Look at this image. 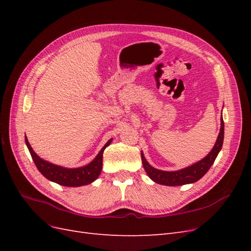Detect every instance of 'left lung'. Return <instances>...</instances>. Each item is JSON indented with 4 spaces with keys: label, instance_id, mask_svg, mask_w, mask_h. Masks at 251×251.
<instances>
[{
    "label": "left lung",
    "instance_id": "obj_1",
    "mask_svg": "<svg viewBox=\"0 0 251 251\" xmlns=\"http://www.w3.org/2000/svg\"><path fill=\"white\" fill-rule=\"evenodd\" d=\"M224 140V121L221 118V127H220V133L218 135L217 141L215 143L214 148L209 151L207 156H205L200 161L196 162L192 165L187 166L182 170L174 171V172H166L157 170L153 168L148 161L143 153L141 151V159L143 169L147 172L148 176L158 184L168 185V186H179L194 183L200 180L205 174L208 172L210 166L214 164L216 158L221 151Z\"/></svg>",
    "mask_w": 251,
    "mask_h": 251
}]
</instances>
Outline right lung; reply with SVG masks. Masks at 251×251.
<instances>
[{
	"instance_id": "1",
	"label": "right lung",
	"mask_w": 251,
	"mask_h": 251,
	"mask_svg": "<svg viewBox=\"0 0 251 251\" xmlns=\"http://www.w3.org/2000/svg\"><path fill=\"white\" fill-rule=\"evenodd\" d=\"M113 139H110L104 144L103 148L100 150L97 156L91 161L89 164L85 166H80L76 169H68L64 166H59L44 160L40 156L35 154V151L32 150L28 139L25 136L26 146L30 151L33 161L36 165L37 170L41 172L44 177H46L48 180L55 182V183L63 185V186H70V187H77L87 185L94 182L98 176H100L102 169V155L105 148L109 147Z\"/></svg>"
}]
</instances>
